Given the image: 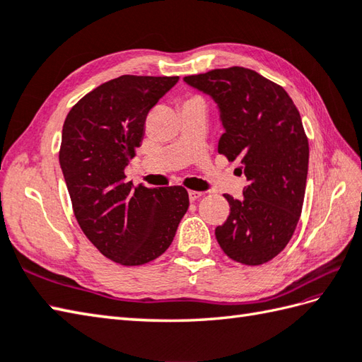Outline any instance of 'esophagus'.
Instances as JSON below:
<instances>
[{"label":"esophagus","mask_w":362,"mask_h":362,"mask_svg":"<svg viewBox=\"0 0 362 362\" xmlns=\"http://www.w3.org/2000/svg\"><path fill=\"white\" fill-rule=\"evenodd\" d=\"M188 196H189V201H191V202H194V201H197L199 197L202 196V193H201V191H193V189H189V191H188Z\"/></svg>","instance_id":"1"}]
</instances>
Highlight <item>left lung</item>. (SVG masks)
Returning a JSON list of instances; mask_svg holds the SVG:
<instances>
[{
	"label": "left lung",
	"instance_id": "obj_1",
	"mask_svg": "<svg viewBox=\"0 0 362 362\" xmlns=\"http://www.w3.org/2000/svg\"><path fill=\"white\" fill-rule=\"evenodd\" d=\"M218 103V152L240 160L249 185L241 201L224 194L228 218L214 235L228 258L264 264L286 247L302 213L310 144L296 104L279 83L244 66L187 76Z\"/></svg>",
	"mask_w": 362,
	"mask_h": 362
}]
</instances>
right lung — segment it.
I'll use <instances>...</instances> for the list:
<instances>
[{
  "label": "right lung",
  "mask_w": 362,
  "mask_h": 362,
  "mask_svg": "<svg viewBox=\"0 0 362 362\" xmlns=\"http://www.w3.org/2000/svg\"><path fill=\"white\" fill-rule=\"evenodd\" d=\"M177 81L179 76H119L83 96L64 122L59 161L74 216L90 243L122 266L158 258L188 210L183 187H134L124 174L149 110Z\"/></svg>",
  "instance_id": "add662e5"
}]
</instances>
